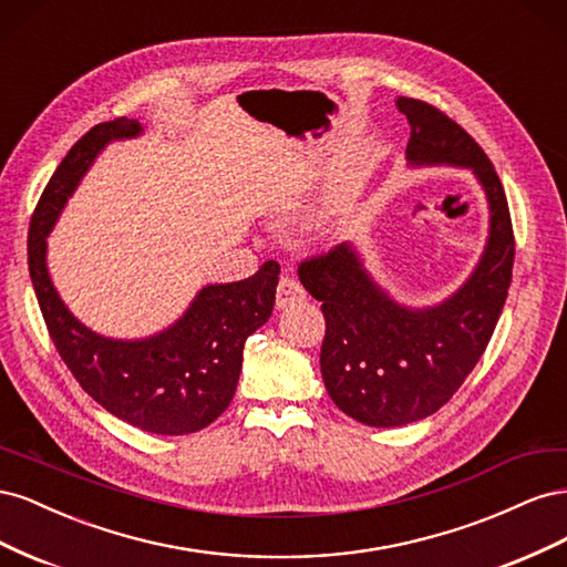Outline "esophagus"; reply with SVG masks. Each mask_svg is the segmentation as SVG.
<instances>
[{
  "label": "esophagus",
  "instance_id": "1",
  "mask_svg": "<svg viewBox=\"0 0 567 567\" xmlns=\"http://www.w3.org/2000/svg\"><path fill=\"white\" fill-rule=\"evenodd\" d=\"M305 300V288L290 277H281L277 286V307L279 310H286V307L302 302Z\"/></svg>",
  "mask_w": 567,
  "mask_h": 567
}]
</instances>
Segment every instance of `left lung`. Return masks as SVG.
Segmentation results:
<instances>
[{"label": "left lung", "instance_id": "1", "mask_svg": "<svg viewBox=\"0 0 567 567\" xmlns=\"http://www.w3.org/2000/svg\"><path fill=\"white\" fill-rule=\"evenodd\" d=\"M398 109L411 127V165L473 169L489 203V238L471 279L425 310L394 302L348 244L300 262V284L321 302L326 319L323 385L340 411L373 427L421 421L452 400L499 321L516 257L508 200L487 153L425 101L400 96Z\"/></svg>", "mask_w": 567, "mask_h": 567}]
</instances>
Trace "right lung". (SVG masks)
<instances>
[{
  "instance_id": "add662e5",
  "label": "right lung",
  "mask_w": 567,
  "mask_h": 567,
  "mask_svg": "<svg viewBox=\"0 0 567 567\" xmlns=\"http://www.w3.org/2000/svg\"><path fill=\"white\" fill-rule=\"evenodd\" d=\"M140 132L136 120L115 117L68 151L32 213L28 269L47 331L82 390L146 433L188 435L229 406L246 340L271 315L279 265L267 260L244 281L205 286L177 323L144 340L104 338L68 312L47 271V236L96 153Z\"/></svg>"
}]
</instances>
